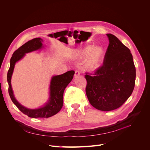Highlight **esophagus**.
<instances>
[{
    "instance_id": "esophagus-1",
    "label": "esophagus",
    "mask_w": 150,
    "mask_h": 150,
    "mask_svg": "<svg viewBox=\"0 0 150 150\" xmlns=\"http://www.w3.org/2000/svg\"><path fill=\"white\" fill-rule=\"evenodd\" d=\"M80 74H81V72H80V71H79V70H76V71H75V74H74L75 77H76V76H79Z\"/></svg>"
}]
</instances>
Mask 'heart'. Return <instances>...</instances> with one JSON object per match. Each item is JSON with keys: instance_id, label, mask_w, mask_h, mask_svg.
<instances>
[{"instance_id": "heart-1", "label": "heart", "mask_w": 150, "mask_h": 150, "mask_svg": "<svg viewBox=\"0 0 150 150\" xmlns=\"http://www.w3.org/2000/svg\"><path fill=\"white\" fill-rule=\"evenodd\" d=\"M104 57V51L101 47L92 45L85 46L78 51L79 59H86L84 68L86 70L93 71L97 69L102 64Z\"/></svg>"}]
</instances>
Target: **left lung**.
Returning <instances> with one entry per match:
<instances>
[{"mask_svg":"<svg viewBox=\"0 0 150 150\" xmlns=\"http://www.w3.org/2000/svg\"><path fill=\"white\" fill-rule=\"evenodd\" d=\"M109 40L103 64L93 74L86 72V93L91 105L103 111L121 107L132 94L136 68L130 50L115 35Z\"/></svg>","mask_w":150,"mask_h":150,"instance_id":"obj_1","label":"left lung"}]
</instances>
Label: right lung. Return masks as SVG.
I'll return each mask as SVG.
<instances>
[{
    "instance_id": "add662e5",
    "label": "right lung",
    "mask_w": 150,
    "mask_h": 150,
    "mask_svg": "<svg viewBox=\"0 0 150 150\" xmlns=\"http://www.w3.org/2000/svg\"><path fill=\"white\" fill-rule=\"evenodd\" d=\"M42 39L40 38L32 39L22 45L13 53L11 59L10 68L7 72L8 93L11 100L18 109L24 114L30 117H49L55 115L59 111L63 105V93L66 86L73 78L74 71H69L61 75L54 76L50 85V99L44 107L37 110H29L22 106L17 101L13 94L11 80L16 62L24 57L25 53L39 49L42 46Z\"/></svg>"
}]
</instances>
